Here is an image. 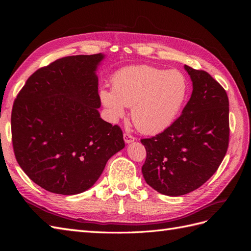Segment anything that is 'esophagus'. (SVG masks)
I'll return each instance as SVG.
<instances>
[{
  "mask_svg": "<svg viewBox=\"0 0 251 251\" xmlns=\"http://www.w3.org/2000/svg\"><path fill=\"white\" fill-rule=\"evenodd\" d=\"M124 139H125V141H126V143H130V142H133L136 138L134 137L133 135H131V134L125 133V134H124Z\"/></svg>",
  "mask_w": 251,
  "mask_h": 251,
  "instance_id": "1",
  "label": "esophagus"
}]
</instances>
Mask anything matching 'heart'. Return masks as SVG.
Returning <instances> with one entry per match:
<instances>
[{"instance_id": "b5f03b06", "label": "heart", "mask_w": 251, "mask_h": 251, "mask_svg": "<svg viewBox=\"0 0 251 251\" xmlns=\"http://www.w3.org/2000/svg\"><path fill=\"white\" fill-rule=\"evenodd\" d=\"M187 93V81L177 70L151 66H131L112 77V89L101 88L100 98L110 117L115 120L132 108L133 123L139 131L157 134L176 118Z\"/></svg>"}]
</instances>
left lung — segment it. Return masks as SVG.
<instances>
[{
    "mask_svg": "<svg viewBox=\"0 0 251 251\" xmlns=\"http://www.w3.org/2000/svg\"><path fill=\"white\" fill-rule=\"evenodd\" d=\"M193 93L181 115L161 133L141 139L142 175L158 193L181 196L203 185L219 169L229 143L226 91L204 70L184 66Z\"/></svg>",
    "mask_w": 251,
    "mask_h": 251,
    "instance_id": "8db88e82",
    "label": "left lung"
}]
</instances>
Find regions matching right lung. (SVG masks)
Segmentation results:
<instances>
[{"instance_id":"obj_1","label":"right lung","mask_w":251,"mask_h":251,"mask_svg":"<svg viewBox=\"0 0 251 251\" xmlns=\"http://www.w3.org/2000/svg\"><path fill=\"white\" fill-rule=\"evenodd\" d=\"M103 55L58 58L36 70L11 112L14 156L34 183L59 195L92 186L125 148L120 126L100 118L97 65Z\"/></svg>"}]
</instances>
